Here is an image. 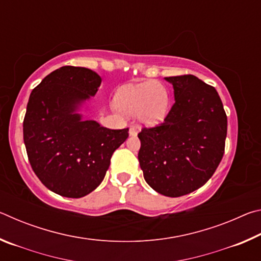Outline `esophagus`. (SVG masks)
I'll return each instance as SVG.
<instances>
[{
	"label": "esophagus",
	"mask_w": 261,
	"mask_h": 261,
	"mask_svg": "<svg viewBox=\"0 0 261 261\" xmlns=\"http://www.w3.org/2000/svg\"><path fill=\"white\" fill-rule=\"evenodd\" d=\"M129 134H130V136H136V135H137V129H136L135 126H131V127H130Z\"/></svg>",
	"instance_id": "34e87169"
}]
</instances>
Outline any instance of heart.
I'll use <instances>...</instances> for the list:
<instances>
[{
    "label": "heart",
    "mask_w": 261,
    "mask_h": 261,
    "mask_svg": "<svg viewBox=\"0 0 261 261\" xmlns=\"http://www.w3.org/2000/svg\"><path fill=\"white\" fill-rule=\"evenodd\" d=\"M118 108L126 115H136L144 124H158L166 117L169 95L156 81H145L123 87L116 96Z\"/></svg>",
    "instance_id": "b5f03b06"
}]
</instances>
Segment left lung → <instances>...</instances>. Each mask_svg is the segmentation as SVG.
Segmentation results:
<instances>
[{
	"instance_id": "1",
	"label": "left lung",
	"mask_w": 261,
	"mask_h": 261,
	"mask_svg": "<svg viewBox=\"0 0 261 261\" xmlns=\"http://www.w3.org/2000/svg\"><path fill=\"white\" fill-rule=\"evenodd\" d=\"M175 103L162 123L138 134L144 178L156 192L180 197L202 187L222 160L227 115L213 86L193 74L166 77Z\"/></svg>"
}]
</instances>
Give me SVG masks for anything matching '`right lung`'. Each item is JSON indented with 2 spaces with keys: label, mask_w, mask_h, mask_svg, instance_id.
I'll use <instances>...</instances> for the list:
<instances>
[{
  "label": "right lung",
  "mask_w": 261,
  "mask_h": 261,
  "mask_svg": "<svg viewBox=\"0 0 261 261\" xmlns=\"http://www.w3.org/2000/svg\"><path fill=\"white\" fill-rule=\"evenodd\" d=\"M100 84L92 70L67 65L30 95L23 122L26 153L41 183L60 196L81 198L98 188L113 153L129 137V127L107 129L74 113Z\"/></svg>",
  "instance_id": "right-lung-1"
}]
</instances>
